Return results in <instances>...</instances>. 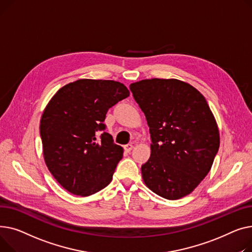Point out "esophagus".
<instances>
[{
    "mask_svg": "<svg viewBox=\"0 0 252 252\" xmlns=\"http://www.w3.org/2000/svg\"><path fill=\"white\" fill-rule=\"evenodd\" d=\"M132 149H133V145L132 144H126L125 146H124V150H125V152H127V153H130L131 151H132Z\"/></svg>",
    "mask_w": 252,
    "mask_h": 252,
    "instance_id": "1",
    "label": "esophagus"
}]
</instances>
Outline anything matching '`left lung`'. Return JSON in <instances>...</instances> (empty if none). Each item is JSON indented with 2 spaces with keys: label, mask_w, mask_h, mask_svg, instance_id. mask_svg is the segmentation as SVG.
Returning a JSON list of instances; mask_svg holds the SVG:
<instances>
[{
  "label": "left lung",
  "mask_w": 252,
  "mask_h": 252,
  "mask_svg": "<svg viewBox=\"0 0 252 252\" xmlns=\"http://www.w3.org/2000/svg\"><path fill=\"white\" fill-rule=\"evenodd\" d=\"M152 138L151 158L141 166L145 185L166 199L182 198L210 172L220 146L215 117L204 96L178 79L130 84Z\"/></svg>",
  "instance_id": "obj_1"
}]
</instances>
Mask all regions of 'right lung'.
<instances>
[{
  "mask_svg": "<svg viewBox=\"0 0 252 252\" xmlns=\"http://www.w3.org/2000/svg\"><path fill=\"white\" fill-rule=\"evenodd\" d=\"M129 96L114 80L79 79L59 90L39 125L44 161L70 193L88 196L110 184L123 149L114 143L103 121L118 101Z\"/></svg>",
  "mask_w": 252,
  "mask_h": 252,
  "instance_id": "1",
  "label": "right lung"
}]
</instances>
